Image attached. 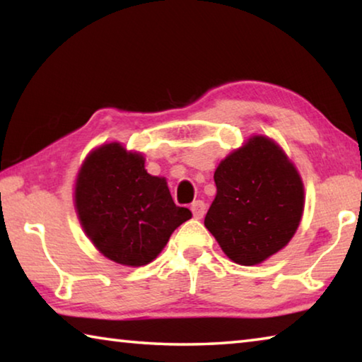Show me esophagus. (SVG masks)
Wrapping results in <instances>:
<instances>
[{
	"instance_id": "1",
	"label": "esophagus",
	"mask_w": 362,
	"mask_h": 362,
	"mask_svg": "<svg viewBox=\"0 0 362 362\" xmlns=\"http://www.w3.org/2000/svg\"><path fill=\"white\" fill-rule=\"evenodd\" d=\"M192 211H193V216L194 218H203L204 214H206V204L204 201H194V203L192 204Z\"/></svg>"
}]
</instances>
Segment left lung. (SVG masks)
Returning <instances> with one entry per match:
<instances>
[{
  "mask_svg": "<svg viewBox=\"0 0 362 362\" xmlns=\"http://www.w3.org/2000/svg\"><path fill=\"white\" fill-rule=\"evenodd\" d=\"M214 182L204 225L233 262L257 265L291 241L303 212V183L273 140L249 139L218 164Z\"/></svg>",
  "mask_w": 362,
  "mask_h": 362,
  "instance_id": "obj_1",
  "label": "left lung"
}]
</instances>
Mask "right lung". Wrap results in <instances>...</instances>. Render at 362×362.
<instances>
[{
	"label": "right lung",
	"instance_id": "add662e5",
	"mask_svg": "<svg viewBox=\"0 0 362 362\" xmlns=\"http://www.w3.org/2000/svg\"><path fill=\"white\" fill-rule=\"evenodd\" d=\"M79 222L94 246L121 265L142 267L166 246L192 211L174 203L168 183L145 170L140 153L107 144L86 158L75 188Z\"/></svg>",
	"mask_w": 362,
	"mask_h": 362
}]
</instances>
